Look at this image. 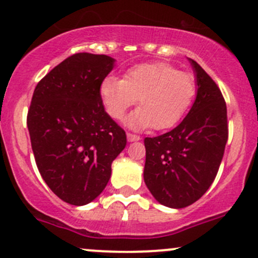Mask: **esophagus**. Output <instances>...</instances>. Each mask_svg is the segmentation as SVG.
Listing matches in <instances>:
<instances>
[{
	"mask_svg": "<svg viewBox=\"0 0 258 258\" xmlns=\"http://www.w3.org/2000/svg\"><path fill=\"white\" fill-rule=\"evenodd\" d=\"M127 141L128 142H135V141H140V136H137V135H134V134H127Z\"/></svg>",
	"mask_w": 258,
	"mask_h": 258,
	"instance_id": "obj_1",
	"label": "esophagus"
}]
</instances>
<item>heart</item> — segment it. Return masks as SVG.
I'll list each match as a JSON object with an SVG mask.
<instances>
[{
	"label": "heart",
	"instance_id": "b5f03b06",
	"mask_svg": "<svg viewBox=\"0 0 258 258\" xmlns=\"http://www.w3.org/2000/svg\"><path fill=\"white\" fill-rule=\"evenodd\" d=\"M100 93L108 114L116 119H121L139 98L140 108L124 121L130 128L166 130L175 126L188 110L196 82L191 75L171 64L155 62L132 67L123 80L106 77Z\"/></svg>",
	"mask_w": 258,
	"mask_h": 258
}]
</instances>
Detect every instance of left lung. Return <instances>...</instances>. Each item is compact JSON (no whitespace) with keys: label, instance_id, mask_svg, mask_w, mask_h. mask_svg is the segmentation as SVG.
<instances>
[{"label":"left lung","instance_id":"1","mask_svg":"<svg viewBox=\"0 0 258 258\" xmlns=\"http://www.w3.org/2000/svg\"><path fill=\"white\" fill-rule=\"evenodd\" d=\"M197 92L191 110L172 131L146 137L144 179L157 202L183 209L210 188L227 142V108L220 88L204 69L188 58Z\"/></svg>","mask_w":258,"mask_h":258}]
</instances>
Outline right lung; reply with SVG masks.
<instances>
[{"label":"right lung","instance_id":"1","mask_svg":"<svg viewBox=\"0 0 258 258\" xmlns=\"http://www.w3.org/2000/svg\"><path fill=\"white\" fill-rule=\"evenodd\" d=\"M114 62L106 54H74L37 83L31 101L27 127L36 165L51 191L74 206L100 196L127 144L100 93Z\"/></svg>","mask_w":258,"mask_h":258}]
</instances>
